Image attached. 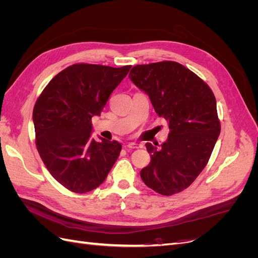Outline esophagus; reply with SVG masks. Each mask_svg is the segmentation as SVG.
I'll return each mask as SVG.
<instances>
[{
    "instance_id": "esophagus-1",
    "label": "esophagus",
    "mask_w": 258,
    "mask_h": 258,
    "mask_svg": "<svg viewBox=\"0 0 258 258\" xmlns=\"http://www.w3.org/2000/svg\"><path fill=\"white\" fill-rule=\"evenodd\" d=\"M126 147L128 148V150H137V148H140V147H142V146L140 145V144L131 142V143H128V144L126 145Z\"/></svg>"
}]
</instances>
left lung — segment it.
Listing matches in <instances>:
<instances>
[{
    "mask_svg": "<svg viewBox=\"0 0 258 258\" xmlns=\"http://www.w3.org/2000/svg\"><path fill=\"white\" fill-rule=\"evenodd\" d=\"M129 77L147 93L170 129L160 148L145 144L152 159L140 174L150 188L171 196L197 178L212 154L221 132L214 93L198 75L174 61L136 66Z\"/></svg>",
    "mask_w": 258,
    "mask_h": 258,
    "instance_id": "1",
    "label": "left lung"
}]
</instances>
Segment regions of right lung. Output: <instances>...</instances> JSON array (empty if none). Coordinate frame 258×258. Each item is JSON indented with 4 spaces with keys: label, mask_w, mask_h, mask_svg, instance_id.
I'll list each match as a JSON object with an SVG mask.
<instances>
[{
    "label": "right lung",
    "mask_w": 258,
    "mask_h": 258,
    "mask_svg": "<svg viewBox=\"0 0 258 258\" xmlns=\"http://www.w3.org/2000/svg\"><path fill=\"white\" fill-rule=\"evenodd\" d=\"M131 66L76 63L46 86L33 108L35 144L53 178L84 194L104 182L121 151L117 141L91 138V118L100 115Z\"/></svg>",
    "instance_id": "add662e5"
}]
</instances>
